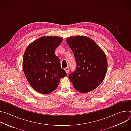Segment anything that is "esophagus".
<instances>
[{"label":"esophagus","mask_w":131,"mask_h":131,"mask_svg":"<svg viewBox=\"0 0 131 131\" xmlns=\"http://www.w3.org/2000/svg\"><path fill=\"white\" fill-rule=\"evenodd\" d=\"M64 70H65V71L66 72V73H67V74L68 72V71H69V68H68V67H66V68H65L64 69Z\"/></svg>","instance_id":"34e87169"}]
</instances>
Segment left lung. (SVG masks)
Segmentation results:
<instances>
[{
	"label": "left lung",
	"instance_id": "8db88e82",
	"mask_svg": "<svg viewBox=\"0 0 131 131\" xmlns=\"http://www.w3.org/2000/svg\"><path fill=\"white\" fill-rule=\"evenodd\" d=\"M66 41L76 59V70L68 76L74 89L82 93L94 90L106 74L107 61L105 53L86 36L71 37Z\"/></svg>",
	"mask_w": 131,
	"mask_h": 131
}]
</instances>
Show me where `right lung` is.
<instances>
[{"mask_svg":"<svg viewBox=\"0 0 131 131\" xmlns=\"http://www.w3.org/2000/svg\"><path fill=\"white\" fill-rule=\"evenodd\" d=\"M63 39L58 37H43L30 43L23 59L25 76L37 92L48 94L59 85L60 79L67 76L61 68L60 59L55 50Z\"/></svg>","mask_w":131,"mask_h":131,"instance_id":"1","label":"right lung"}]
</instances>
